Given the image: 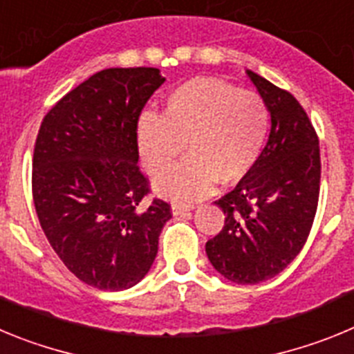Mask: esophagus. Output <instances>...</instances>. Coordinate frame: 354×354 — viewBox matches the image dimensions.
I'll return each instance as SVG.
<instances>
[{"label": "esophagus", "instance_id": "1", "mask_svg": "<svg viewBox=\"0 0 354 354\" xmlns=\"http://www.w3.org/2000/svg\"><path fill=\"white\" fill-rule=\"evenodd\" d=\"M193 205H184V204H174L171 205V214L174 216H180V214H186L187 211H192Z\"/></svg>", "mask_w": 354, "mask_h": 354}]
</instances>
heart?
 <instances>
[{"instance_id":"obj_1","label":"heart","mask_w":354,"mask_h":354,"mask_svg":"<svg viewBox=\"0 0 354 354\" xmlns=\"http://www.w3.org/2000/svg\"><path fill=\"white\" fill-rule=\"evenodd\" d=\"M270 133V109L259 93L214 77L177 86L165 113L147 111L138 120L143 167L159 177L171 170L188 143L190 158L156 184L162 196L193 202L209 195L216 180L239 183L255 167Z\"/></svg>"}]
</instances>
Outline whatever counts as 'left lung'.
<instances>
[{
	"label": "left lung",
	"instance_id": "1",
	"mask_svg": "<svg viewBox=\"0 0 354 354\" xmlns=\"http://www.w3.org/2000/svg\"><path fill=\"white\" fill-rule=\"evenodd\" d=\"M246 74L270 109V140L248 175L214 202L225 225L205 243L214 270L243 286L277 277L301 252L321 184L319 138L303 106L255 72Z\"/></svg>",
	"mask_w": 354,
	"mask_h": 354
}]
</instances>
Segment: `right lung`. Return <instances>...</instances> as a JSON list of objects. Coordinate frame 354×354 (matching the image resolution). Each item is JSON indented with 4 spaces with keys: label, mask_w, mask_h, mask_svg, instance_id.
I'll list each match as a JSON object with an SVG mask.
<instances>
[{
    "label": "right lung",
    "mask_w": 354,
    "mask_h": 354,
    "mask_svg": "<svg viewBox=\"0 0 354 354\" xmlns=\"http://www.w3.org/2000/svg\"><path fill=\"white\" fill-rule=\"evenodd\" d=\"M165 83L154 67L104 68L56 102L40 124L31 192L40 227L67 270L102 290L149 273L165 200L147 202L138 167V118Z\"/></svg>",
    "instance_id": "1"
}]
</instances>
